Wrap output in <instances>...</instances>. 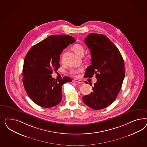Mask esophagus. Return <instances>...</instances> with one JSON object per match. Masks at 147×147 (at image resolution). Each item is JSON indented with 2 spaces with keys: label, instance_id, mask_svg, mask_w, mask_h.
<instances>
[{
  "label": "esophagus",
  "instance_id": "34e87169",
  "mask_svg": "<svg viewBox=\"0 0 147 147\" xmlns=\"http://www.w3.org/2000/svg\"><path fill=\"white\" fill-rule=\"evenodd\" d=\"M73 81H74V82H76V83H80V84H82V83H83V81H82V80H76V79H74V80H73Z\"/></svg>",
  "mask_w": 147,
  "mask_h": 147
}]
</instances>
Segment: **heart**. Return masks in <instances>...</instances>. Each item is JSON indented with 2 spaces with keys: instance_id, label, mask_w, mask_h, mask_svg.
<instances>
[{
  "instance_id": "b5f03b06",
  "label": "heart",
  "mask_w": 147,
  "mask_h": 147,
  "mask_svg": "<svg viewBox=\"0 0 147 147\" xmlns=\"http://www.w3.org/2000/svg\"><path fill=\"white\" fill-rule=\"evenodd\" d=\"M72 50L74 53L79 57H82L85 53V47L79 44L74 45L72 47ZM81 68H73L70 71V74L71 76H76L80 71H81Z\"/></svg>"
}]
</instances>
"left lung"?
<instances>
[{
  "mask_svg": "<svg viewBox=\"0 0 147 147\" xmlns=\"http://www.w3.org/2000/svg\"><path fill=\"white\" fill-rule=\"evenodd\" d=\"M85 42L92 57L85 78L95 74L97 81L92 87L93 91L82 100L94 110L101 109L111 105L120 90L125 76L124 60L115 45L105 35L90 33Z\"/></svg>",
  "mask_w": 147,
  "mask_h": 147,
  "instance_id": "1",
  "label": "left lung"
}]
</instances>
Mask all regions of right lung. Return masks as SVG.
I'll list each match as a JSON object with an SVG mask.
<instances>
[{
	"label": "right lung",
	"instance_id": "right-lung-1",
	"mask_svg": "<svg viewBox=\"0 0 147 147\" xmlns=\"http://www.w3.org/2000/svg\"><path fill=\"white\" fill-rule=\"evenodd\" d=\"M76 39L68 35H52L34 45L27 52L22 69L23 84L28 96L36 105L51 108L62 99V85L71 82L68 76L57 80L51 74L58 70L60 54Z\"/></svg>",
	"mask_w": 147,
	"mask_h": 147
}]
</instances>
